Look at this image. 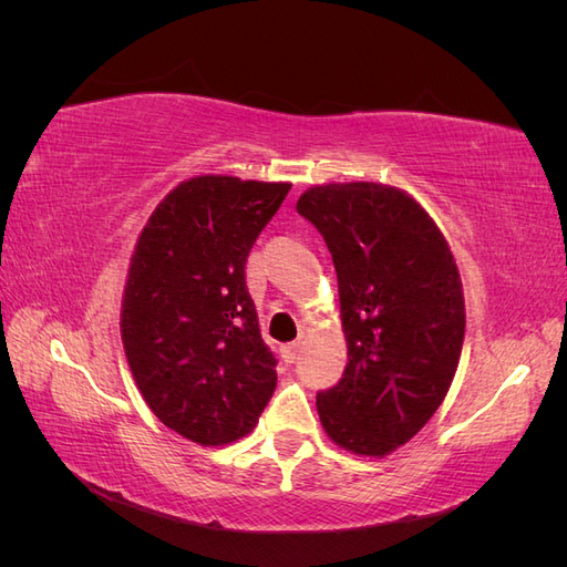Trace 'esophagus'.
<instances>
[{"mask_svg": "<svg viewBox=\"0 0 567 567\" xmlns=\"http://www.w3.org/2000/svg\"><path fill=\"white\" fill-rule=\"evenodd\" d=\"M281 354H284L286 364H296V359L300 354V342H288V346H284Z\"/></svg>", "mask_w": 567, "mask_h": 567, "instance_id": "34e87169", "label": "esophagus"}]
</instances>
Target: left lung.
<instances>
[{
	"label": "left lung",
	"instance_id": "obj_1",
	"mask_svg": "<svg viewBox=\"0 0 567 567\" xmlns=\"http://www.w3.org/2000/svg\"><path fill=\"white\" fill-rule=\"evenodd\" d=\"M296 210L331 250L348 367L317 392L326 435L364 456L409 442L458 367L466 310L454 255L421 205L394 186H312Z\"/></svg>",
	"mask_w": 567,
	"mask_h": 567
}]
</instances>
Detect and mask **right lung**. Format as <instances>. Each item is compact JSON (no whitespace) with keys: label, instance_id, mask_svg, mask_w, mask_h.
I'll list each match as a JSON object with an SVG mask.
<instances>
[{"label":"right lung","instance_id":"add662e5","mask_svg":"<svg viewBox=\"0 0 567 567\" xmlns=\"http://www.w3.org/2000/svg\"><path fill=\"white\" fill-rule=\"evenodd\" d=\"M288 192V182L194 177L136 241L120 315L127 364L153 414L203 447L248 435L277 388L246 260Z\"/></svg>","mask_w":567,"mask_h":567}]
</instances>
